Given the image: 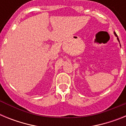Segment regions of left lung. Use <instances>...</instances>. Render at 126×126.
<instances>
[{
    "label": "left lung",
    "mask_w": 126,
    "mask_h": 126,
    "mask_svg": "<svg viewBox=\"0 0 126 126\" xmlns=\"http://www.w3.org/2000/svg\"><path fill=\"white\" fill-rule=\"evenodd\" d=\"M114 34H115V36H117V40H118V41H119V38H118L117 35V34H116V33H115V32H114Z\"/></svg>",
    "instance_id": "8db88e82"
}]
</instances>
